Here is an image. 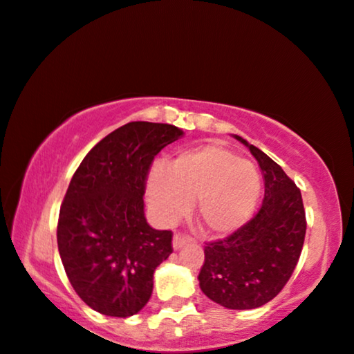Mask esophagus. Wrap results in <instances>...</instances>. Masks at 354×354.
<instances>
[{
  "instance_id": "1",
  "label": "esophagus",
  "mask_w": 354,
  "mask_h": 354,
  "mask_svg": "<svg viewBox=\"0 0 354 354\" xmlns=\"http://www.w3.org/2000/svg\"><path fill=\"white\" fill-rule=\"evenodd\" d=\"M191 242V237L186 236V234H181V232H176L173 237V247L174 249H180V247L189 244Z\"/></svg>"
}]
</instances>
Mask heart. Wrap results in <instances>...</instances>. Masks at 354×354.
<instances>
[{
  "instance_id": "1",
  "label": "heart",
  "mask_w": 354,
  "mask_h": 354,
  "mask_svg": "<svg viewBox=\"0 0 354 354\" xmlns=\"http://www.w3.org/2000/svg\"><path fill=\"white\" fill-rule=\"evenodd\" d=\"M261 191L257 168L219 145L181 153L148 178V199L161 223L181 218L196 201L199 224L211 234L241 227L255 211Z\"/></svg>"
}]
</instances>
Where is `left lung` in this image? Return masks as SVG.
Returning a JSON list of instances; mask_svg holds the SVG:
<instances>
[{
    "label": "left lung",
    "instance_id": "1",
    "mask_svg": "<svg viewBox=\"0 0 354 354\" xmlns=\"http://www.w3.org/2000/svg\"><path fill=\"white\" fill-rule=\"evenodd\" d=\"M266 193L257 212L227 237L206 242L199 287L212 301L250 310L275 299L295 270L306 232L301 193L285 171L254 145Z\"/></svg>",
    "mask_w": 354,
    "mask_h": 354
}]
</instances>
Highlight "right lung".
Returning <instances> with one entry per match:
<instances>
[{
    "instance_id": "add662e5",
    "label": "right lung",
    "mask_w": 354,
    "mask_h": 354,
    "mask_svg": "<svg viewBox=\"0 0 354 354\" xmlns=\"http://www.w3.org/2000/svg\"><path fill=\"white\" fill-rule=\"evenodd\" d=\"M181 135L168 123L130 122L102 138L72 176L57 247L72 288L95 312L127 318L150 300L173 232L148 225L143 194L155 156Z\"/></svg>"
}]
</instances>
